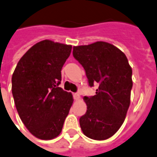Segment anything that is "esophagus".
Segmentation results:
<instances>
[{
	"mask_svg": "<svg viewBox=\"0 0 157 157\" xmlns=\"http://www.w3.org/2000/svg\"><path fill=\"white\" fill-rule=\"evenodd\" d=\"M73 98L75 100H78L80 98V95L78 93H73Z\"/></svg>",
	"mask_w": 157,
	"mask_h": 157,
	"instance_id": "34e87169",
	"label": "esophagus"
}]
</instances>
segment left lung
I'll use <instances>...</instances> for the list:
<instances>
[{
  "label": "left lung",
  "instance_id": "1",
  "mask_svg": "<svg viewBox=\"0 0 157 157\" xmlns=\"http://www.w3.org/2000/svg\"><path fill=\"white\" fill-rule=\"evenodd\" d=\"M73 56L86 71L96 95L84 96L87 110L80 117L85 136L105 140L119 130L126 118L132 89V70L126 55L110 43L97 41L73 47Z\"/></svg>",
  "mask_w": 157,
  "mask_h": 157
}]
</instances>
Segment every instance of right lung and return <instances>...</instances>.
Masks as SVG:
<instances>
[{
    "label": "right lung",
    "mask_w": 157,
    "mask_h": 157,
    "mask_svg": "<svg viewBox=\"0 0 157 157\" xmlns=\"http://www.w3.org/2000/svg\"><path fill=\"white\" fill-rule=\"evenodd\" d=\"M71 52V46L42 40L26 52L14 71L11 89L17 112L39 139L60 135L72 105V95L59 87L61 68Z\"/></svg>",
    "instance_id": "1"
}]
</instances>
